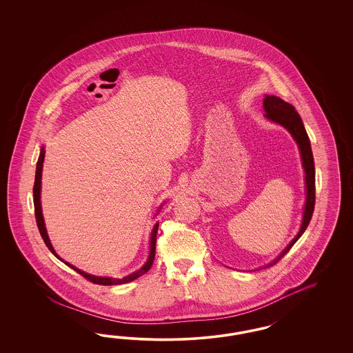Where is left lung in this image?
<instances>
[{
	"label": "left lung",
	"mask_w": 353,
	"mask_h": 353,
	"mask_svg": "<svg viewBox=\"0 0 353 353\" xmlns=\"http://www.w3.org/2000/svg\"><path fill=\"white\" fill-rule=\"evenodd\" d=\"M264 110H265V118L283 125L299 145L303 167L305 171V186H307V202L304 207V216H303V223H301L299 233L291 241V243L286 247V250L278 256L277 260L273 261V264H276L281 257L285 256L289 252L290 248L295 245V242L305 232L307 226L310 224L312 214L314 211V202H316V179H314V161H313V154L310 149V137L303 125L299 114L295 111L294 106L278 97L267 96L264 98Z\"/></svg>",
	"instance_id": "1"
}]
</instances>
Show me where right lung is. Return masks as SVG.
<instances>
[{"instance_id":"1","label":"right lung","mask_w":353,"mask_h":353,"mask_svg":"<svg viewBox=\"0 0 353 353\" xmlns=\"http://www.w3.org/2000/svg\"><path fill=\"white\" fill-rule=\"evenodd\" d=\"M43 158H45V151L43 148L41 149L40 152V157H39V161H37V167H36V176H34V185H33V204H34V216H36V223H37V228H39V232L43 236V242L46 247L52 251L54 256L58 257L59 260H62L61 257L58 256L54 251L53 246L49 241V236L46 234V229H45V224H43V214H41V203H40V190H41V173H43ZM158 228H159V223H157L155 226L152 228V232H151V241H150V255L146 264L143 267L141 268L137 272L129 274L127 277L124 278H106V277H96V276H92V274H88L85 272H81L80 269L65 263V265H68L70 268H72L74 270H76L79 274H81L83 277L86 278L89 282H93L97 285H103V286H111V285H121V283H127L130 282L136 278L141 277L142 274H145L146 272H149L150 268L154 263V259H155V247H157V234H158ZM63 261V260H62Z\"/></svg>"}]
</instances>
